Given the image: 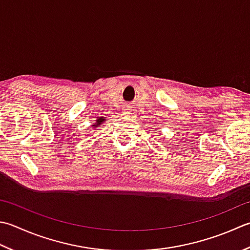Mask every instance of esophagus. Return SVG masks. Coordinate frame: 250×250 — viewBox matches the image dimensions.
I'll use <instances>...</instances> for the list:
<instances>
[{
	"instance_id": "34e87169",
	"label": "esophagus",
	"mask_w": 250,
	"mask_h": 250,
	"mask_svg": "<svg viewBox=\"0 0 250 250\" xmlns=\"http://www.w3.org/2000/svg\"><path fill=\"white\" fill-rule=\"evenodd\" d=\"M125 111H129V107H126V108H125Z\"/></svg>"
}]
</instances>
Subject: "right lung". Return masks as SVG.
Instances as JSON below:
<instances>
[{
	"mask_svg": "<svg viewBox=\"0 0 250 250\" xmlns=\"http://www.w3.org/2000/svg\"><path fill=\"white\" fill-rule=\"evenodd\" d=\"M104 121H105V119L103 118V117H101L100 119L96 120V124L94 125V126H99V128H100V126L102 125V124H103V122H104Z\"/></svg>",
	"mask_w": 250,
	"mask_h": 250,
	"instance_id": "1",
	"label": "right lung"
}]
</instances>
